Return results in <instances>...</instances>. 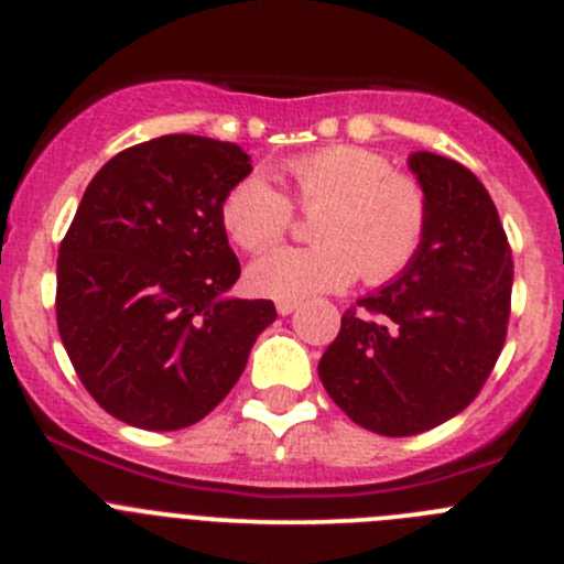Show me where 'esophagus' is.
I'll return each mask as SVG.
<instances>
[{
    "instance_id": "esophagus-1",
    "label": "esophagus",
    "mask_w": 564,
    "mask_h": 564,
    "mask_svg": "<svg viewBox=\"0 0 564 564\" xmlns=\"http://www.w3.org/2000/svg\"><path fill=\"white\" fill-rule=\"evenodd\" d=\"M275 308H278V314H281V316H289V314H294V311L300 308V303H297V300H278Z\"/></svg>"
}]
</instances>
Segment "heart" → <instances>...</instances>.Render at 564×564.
Instances as JSON below:
<instances>
[{
  "instance_id": "obj_1",
  "label": "heart",
  "mask_w": 564,
  "mask_h": 564,
  "mask_svg": "<svg viewBox=\"0 0 564 564\" xmlns=\"http://www.w3.org/2000/svg\"><path fill=\"white\" fill-rule=\"evenodd\" d=\"M316 246L275 248L248 267V286L261 297L305 300L340 292L357 278L371 286L401 278L423 253L431 202L414 176L392 172L382 152L366 147H324L283 166ZM220 220L242 250L275 246L292 224V207L264 176L237 182L220 204Z\"/></svg>"
}]
</instances>
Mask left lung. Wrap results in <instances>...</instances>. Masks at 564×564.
<instances>
[{"label": "left lung", "instance_id": "8db88e82", "mask_svg": "<svg viewBox=\"0 0 564 564\" xmlns=\"http://www.w3.org/2000/svg\"><path fill=\"white\" fill-rule=\"evenodd\" d=\"M409 169L431 202L423 253L346 311L318 360L327 395L382 436L423 434L475 401L502 351L513 292V256L482 182L434 152H412Z\"/></svg>", "mask_w": 564, "mask_h": 564}]
</instances>
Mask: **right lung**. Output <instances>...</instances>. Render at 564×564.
Wrapping results in <instances>:
<instances>
[{"mask_svg": "<svg viewBox=\"0 0 564 564\" xmlns=\"http://www.w3.org/2000/svg\"><path fill=\"white\" fill-rule=\"evenodd\" d=\"M250 174L231 141L174 133L93 176L56 259V324L89 395L111 417L180 431L235 388L272 300H237L240 261L220 204Z\"/></svg>", "mask_w": 564, "mask_h": 564, "instance_id": "1", "label": "right lung"}]
</instances>
